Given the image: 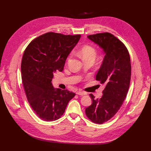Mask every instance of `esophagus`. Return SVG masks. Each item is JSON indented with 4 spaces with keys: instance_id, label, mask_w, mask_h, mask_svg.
<instances>
[{
    "instance_id": "esophagus-1",
    "label": "esophagus",
    "mask_w": 151,
    "mask_h": 151,
    "mask_svg": "<svg viewBox=\"0 0 151 151\" xmlns=\"http://www.w3.org/2000/svg\"><path fill=\"white\" fill-rule=\"evenodd\" d=\"M76 94L80 95V96H84V95H86V94H87V93L85 92L81 91H78L76 92Z\"/></svg>"
}]
</instances>
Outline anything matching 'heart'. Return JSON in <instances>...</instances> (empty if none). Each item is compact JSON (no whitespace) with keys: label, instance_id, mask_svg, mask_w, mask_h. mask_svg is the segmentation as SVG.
<instances>
[{"label":"heart","instance_id":"heart-1","mask_svg":"<svg viewBox=\"0 0 151 151\" xmlns=\"http://www.w3.org/2000/svg\"><path fill=\"white\" fill-rule=\"evenodd\" d=\"M80 52L82 55L83 59L88 58H96L97 55V51L95 47L91 45H86L83 46L80 49ZM73 52H71L69 55L68 59H70L71 57L72 56Z\"/></svg>","mask_w":151,"mask_h":151}]
</instances>
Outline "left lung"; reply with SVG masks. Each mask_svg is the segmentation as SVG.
<instances>
[{
	"mask_svg": "<svg viewBox=\"0 0 151 151\" xmlns=\"http://www.w3.org/2000/svg\"><path fill=\"white\" fill-rule=\"evenodd\" d=\"M88 37L105 53L96 75V80L106 85L104 94L99 99L91 93L92 104L85 109L92 122L101 124L117 113L128 93L131 79L130 58L125 45L111 34L99 33Z\"/></svg>",
	"mask_w": 151,
	"mask_h": 151,
	"instance_id": "1",
	"label": "left lung"
}]
</instances>
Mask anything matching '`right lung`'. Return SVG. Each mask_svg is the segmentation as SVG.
<instances>
[{
  "instance_id": "1",
  "label": "right lung",
  "mask_w": 151,
  "mask_h": 151,
  "mask_svg": "<svg viewBox=\"0 0 151 151\" xmlns=\"http://www.w3.org/2000/svg\"><path fill=\"white\" fill-rule=\"evenodd\" d=\"M80 37L47 32L34 39L24 52L21 66L24 89L31 108L43 121L58 120L75 96L67 89H54L51 81L55 72L63 71Z\"/></svg>"
}]
</instances>
